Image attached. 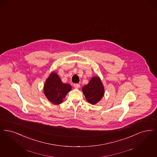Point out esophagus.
Here are the masks:
<instances>
[{
  "label": "esophagus",
  "instance_id": "esophagus-1",
  "mask_svg": "<svg viewBox=\"0 0 157 157\" xmlns=\"http://www.w3.org/2000/svg\"><path fill=\"white\" fill-rule=\"evenodd\" d=\"M74 88H80V85L79 83H74Z\"/></svg>",
  "mask_w": 157,
  "mask_h": 157
}]
</instances>
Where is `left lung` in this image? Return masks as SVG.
<instances>
[{
  "label": "left lung",
  "mask_w": 157,
  "mask_h": 157,
  "mask_svg": "<svg viewBox=\"0 0 157 157\" xmlns=\"http://www.w3.org/2000/svg\"><path fill=\"white\" fill-rule=\"evenodd\" d=\"M82 91L88 102L92 105L101 101L104 94L103 84L97 76L92 78L88 85L82 88Z\"/></svg>",
  "instance_id": "1"
}]
</instances>
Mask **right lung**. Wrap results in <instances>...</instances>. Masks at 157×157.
I'll return each instance as SVG.
<instances>
[{"label":"right lung","instance_id":"right-lung-1","mask_svg":"<svg viewBox=\"0 0 157 157\" xmlns=\"http://www.w3.org/2000/svg\"><path fill=\"white\" fill-rule=\"evenodd\" d=\"M71 90V86L63 83L59 76L54 72L51 74L44 85V94L51 102L56 105L61 103Z\"/></svg>","mask_w":157,"mask_h":157}]
</instances>
